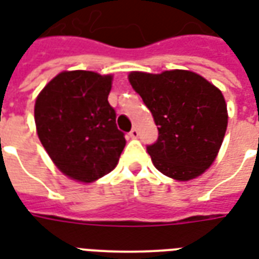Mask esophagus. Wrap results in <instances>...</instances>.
Here are the masks:
<instances>
[{
  "mask_svg": "<svg viewBox=\"0 0 259 259\" xmlns=\"http://www.w3.org/2000/svg\"><path fill=\"white\" fill-rule=\"evenodd\" d=\"M129 136H130V137H132V139H136V137L139 136V130L136 129V127H133V129L130 130Z\"/></svg>",
  "mask_w": 259,
  "mask_h": 259,
  "instance_id": "34e87169",
  "label": "esophagus"
}]
</instances>
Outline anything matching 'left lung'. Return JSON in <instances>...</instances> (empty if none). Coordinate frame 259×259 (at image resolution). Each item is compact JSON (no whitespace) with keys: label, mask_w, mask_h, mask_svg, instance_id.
Returning a JSON list of instances; mask_svg holds the SVG:
<instances>
[{"label":"left lung","mask_w":259,"mask_h":259,"mask_svg":"<svg viewBox=\"0 0 259 259\" xmlns=\"http://www.w3.org/2000/svg\"><path fill=\"white\" fill-rule=\"evenodd\" d=\"M129 81L151 111L157 141L147 146L154 166L168 178L194 179L215 161L228 127L222 93L190 70L132 72Z\"/></svg>","instance_id":"8db88e82"}]
</instances>
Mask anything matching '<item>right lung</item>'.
I'll use <instances>...</instances> for the list:
<instances>
[{
    "label": "right lung",
    "instance_id": "right-lung-1",
    "mask_svg": "<svg viewBox=\"0 0 259 259\" xmlns=\"http://www.w3.org/2000/svg\"><path fill=\"white\" fill-rule=\"evenodd\" d=\"M112 76L62 72L38 94L37 135L53 162L70 179L91 183L109 174L123 151L124 133L108 102Z\"/></svg>",
    "mask_w": 259,
    "mask_h": 259
}]
</instances>
